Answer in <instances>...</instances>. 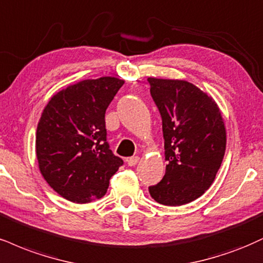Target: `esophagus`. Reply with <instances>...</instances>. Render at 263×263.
<instances>
[{"label":"esophagus","mask_w":263,"mask_h":263,"mask_svg":"<svg viewBox=\"0 0 263 263\" xmlns=\"http://www.w3.org/2000/svg\"><path fill=\"white\" fill-rule=\"evenodd\" d=\"M138 162H140V157H137V156L131 157V158H128V159H127L128 166H135Z\"/></svg>","instance_id":"esophagus-1"}]
</instances>
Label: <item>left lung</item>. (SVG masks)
Segmentation results:
<instances>
[{
	"label": "left lung",
	"instance_id": "obj_1",
	"mask_svg": "<svg viewBox=\"0 0 263 263\" xmlns=\"http://www.w3.org/2000/svg\"><path fill=\"white\" fill-rule=\"evenodd\" d=\"M148 82L162 116L167 162L162 181L148 190L158 203L186 204L211 187L223 162L222 114L213 98L187 81L149 77Z\"/></svg>",
	"mask_w": 263,
	"mask_h": 263
}]
</instances>
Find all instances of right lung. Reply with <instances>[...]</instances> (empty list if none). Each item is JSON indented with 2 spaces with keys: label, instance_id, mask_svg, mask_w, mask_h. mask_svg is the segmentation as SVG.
I'll return each instance as SVG.
<instances>
[{
  "label": "right lung",
  "instance_id": "add662e5",
  "mask_svg": "<svg viewBox=\"0 0 263 263\" xmlns=\"http://www.w3.org/2000/svg\"><path fill=\"white\" fill-rule=\"evenodd\" d=\"M122 80H84L60 90L37 123L35 149L41 175L60 196L88 203L106 194L123 162L106 141L105 111Z\"/></svg>",
  "mask_w": 263,
  "mask_h": 263
}]
</instances>
